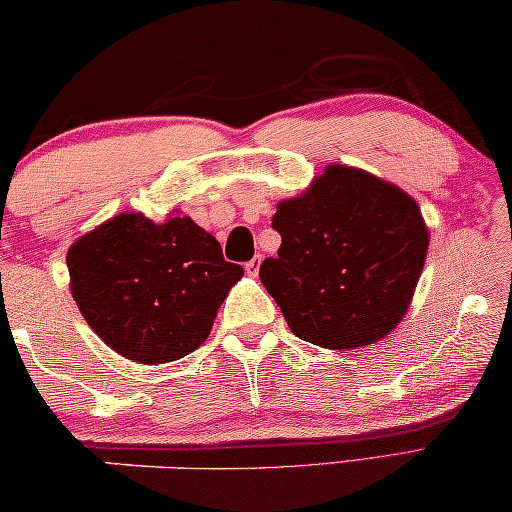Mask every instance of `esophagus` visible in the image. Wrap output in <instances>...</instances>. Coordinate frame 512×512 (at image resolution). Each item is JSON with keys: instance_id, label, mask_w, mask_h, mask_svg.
I'll list each match as a JSON object with an SVG mask.
<instances>
[{"instance_id": "obj_1", "label": "esophagus", "mask_w": 512, "mask_h": 512, "mask_svg": "<svg viewBox=\"0 0 512 512\" xmlns=\"http://www.w3.org/2000/svg\"><path fill=\"white\" fill-rule=\"evenodd\" d=\"M259 264H262V255H255L253 259H250V262L246 264V273H248V276H257V273H259Z\"/></svg>"}]
</instances>
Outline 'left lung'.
<instances>
[{
	"label": "left lung",
	"instance_id": "left-lung-1",
	"mask_svg": "<svg viewBox=\"0 0 512 512\" xmlns=\"http://www.w3.org/2000/svg\"><path fill=\"white\" fill-rule=\"evenodd\" d=\"M276 257L259 278L296 338L358 349L400 324L421 278L430 230L421 207L391 181L326 165L273 216Z\"/></svg>",
	"mask_w": 512,
	"mask_h": 512
}]
</instances>
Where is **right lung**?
<instances>
[{"mask_svg": "<svg viewBox=\"0 0 512 512\" xmlns=\"http://www.w3.org/2000/svg\"><path fill=\"white\" fill-rule=\"evenodd\" d=\"M71 294L105 345L128 361H179L209 338L218 308L243 278L193 218L163 223L117 213L66 253Z\"/></svg>", "mask_w": 512, "mask_h": 512, "instance_id": "1", "label": "right lung"}]
</instances>
